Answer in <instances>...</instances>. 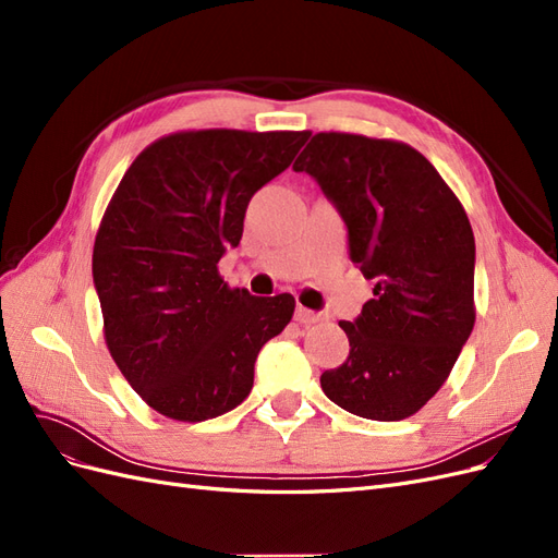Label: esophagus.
Wrapping results in <instances>:
<instances>
[{"label": "esophagus", "mask_w": 558, "mask_h": 558, "mask_svg": "<svg viewBox=\"0 0 558 558\" xmlns=\"http://www.w3.org/2000/svg\"><path fill=\"white\" fill-rule=\"evenodd\" d=\"M318 318H320V314L298 305V310H295V320H298V324H316Z\"/></svg>", "instance_id": "obj_1"}]
</instances>
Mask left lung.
Listing matches in <instances>:
<instances>
[{"label": "left lung", "instance_id": "8db88e82", "mask_svg": "<svg viewBox=\"0 0 558 558\" xmlns=\"http://www.w3.org/2000/svg\"><path fill=\"white\" fill-rule=\"evenodd\" d=\"M342 216L375 298L340 320L349 359L320 375L342 410L400 421L440 391L475 326V238L459 197L408 144L318 132L293 165Z\"/></svg>", "mask_w": 558, "mask_h": 558}]
</instances>
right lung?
Here are the masks:
<instances>
[{"label": "right lung", "mask_w": 558, "mask_h": 558, "mask_svg": "<svg viewBox=\"0 0 558 558\" xmlns=\"http://www.w3.org/2000/svg\"><path fill=\"white\" fill-rule=\"evenodd\" d=\"M310 132L197 130L144 148L109 202L93 248L105 340L148 408L177 421L221 416L251 393L253 365L293 316L291 293L228 289L253 193Z\"/></svg>", "instance_id": "add662e5"}]
</instances>
